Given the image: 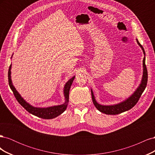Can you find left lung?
Here are the masks:
<instances>
[{"label":"left lung","mask_w":155,"mask_h":155,"mask_svg":"<svg viewBox=\"0 0 155 155\" xmlns=\"http://www.w3.org/2000/svg\"><path fill=\"white\" fill-rule=\"evenodd\" d=\"M137 41V43L139 45L140 47L142 48L143 52L144 54V58L143 59V78L142 83L140 84V87L137 88V90L134 92L133 94L127 100L123 101L122 103H120L119 104L114 105H110V106H105V105H101L98 104L95 100L93 92L91 91V94H92V101L94 105H95L96 109L100 110V112H103V113H105L106 114H112V115H115V114H118L121 113V112H124L125 111L128 110L132 108L137 104L138 101L140 97H141L143 92L144 91L145 87L147 86V78H148V74H147V70L146 65H145V50L143 48L142 45L139 43V41Z\"/></svg>","instance_id":"8db88e82"}]
</instances>
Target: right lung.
<instances>
[{
    "instance_id": "right-lung-1",
    "label": "right lung",
    "mask_w": 155,
    "mask_h": 155,
    "mask_svg": "<svg viewBox=\"0 0 155 155\" xmlns=\"http://www.w3.org/2000/svg\"><path fill=\"white\" fill-rule=\"evenodd\" d=\"M11 66L12 64L10 66V68H9L8 70V83H9V85L10 87V88L12 89V91H13V93L14 96H15L16 100L21 105H22L25 109L28 112L30 113L34 114L37 117H39V118H43V119H52L55 118V117L58 116L61 114H62L63 112L66 110L67 104L68 102V98H69V91H70V87L72 85V83L74 79V77L72 78L70 80L65 84L64 88V94L65 96V100H66V101L64 104L61 105H58V106H54V107H47V108H37L32 107L30 104L26 103L24 99L20 96L19 94L18 93V92L16 91V89L15 87H13L12 83L11 80Z\"/></svg>"
}]
</instances>
